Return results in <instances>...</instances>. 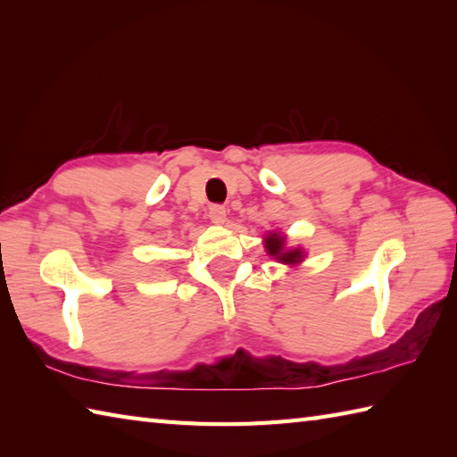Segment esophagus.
Wrapping results in <instances>:
<instances>
[{"mask_svg":"<svg viewBox=\"0 0 457 457\" xmlns=\"http://www.w3.org/2000/svg\"><path fill=\"white\" fill-rule=\"evenodd\" d=\"M208 216H210L212 223H216V226H223V223H226V220H228V212L223 206H210Z\"/></svg>","mask_w":457,"mask_h":457,"instance_id":"esophagus-1","label":"esophagus"}]
</instances>
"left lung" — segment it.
I'll use <instances>...</instances> for the list:
<instances>
[{
  "instance_id": "8db88e82",
  "label": "left lung",
  "mask_w": 457,
  "mask_h": 457,
  "mask_svg": "<svg viewBox=\"0 0 457 457\" xmlns=\"http://www.w3.org/2000/svg\"><path fill=\"white\" fill-rule=\"evenodd\" d=\"M263 245L269 257L277 259L278 263L296 267L306 259V251L303 247H287V236L278 234V231H267L263 237Z\"/></svg>"
}]
</instances>
